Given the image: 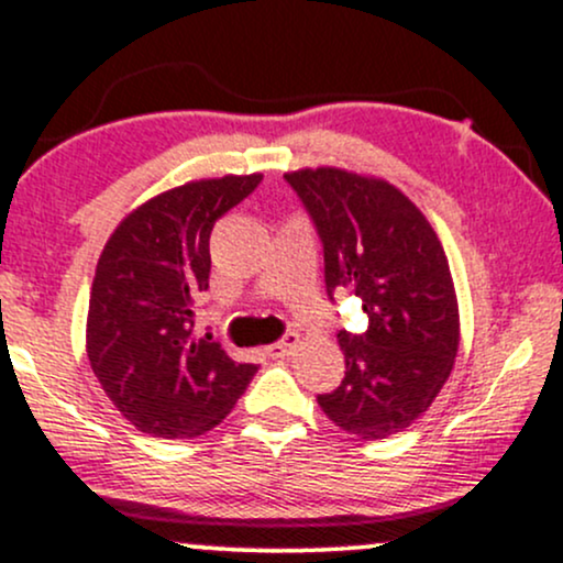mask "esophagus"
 Returning a JSON list of instances; mask_svg holds the SVG:
<instances>
[{
  "label": "esophagus",
  "mask_w": 563,
  "mask_h": 563,
  "mask_svg": "<svg viewBox=\"0 0 563 563\" xmlns=\"http://www.w3.org/2000/svg\"><path fill=\"white\" fill-rule=\"evenodd\" d=\"M296 344H299V333H286V336L280 339V342H275L269 347V355L272 357H286V355H291V350L296 347Z\"/></svg>",
  "instance_id": "esophagus-1"
}]
</instances>
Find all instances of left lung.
<instances>
[{"instance_id": "obj_1", "label": "left lung", "mask_w": 563, "mask_h": 563, "mask_svg": "<svg viewBox=\"0 0 563 563\" xmlns=\"http://www.w3.org/2000/svg\"><path fill=\"white\" fill-rule=\"evenodd\" d=\"M325 256V288H352L366 333L339 331L342 385L318 395L333 424L366 441L417 422L438 398L460 350V305L441 240L390 181L333 168L288 170Z\"/></svg>"}]
</instances>
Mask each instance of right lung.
<instances>
[{
  "label": "right lung",
  "mask_w": 563,
  "mask_h": 563,
  "mask_svg": "<svg viewBox=\"0 0 563 563\" xmlns=\"http://www.w3.org/2000/svg\"><path fill=\"white\" fill-rule=\"evenodd\" d=\"M262 173L197 178L159 191L117 224L90 288L85 350L96 379L135 430L195 438L227 417L256 366L195 333L211 275V230Z\"/></svg>",
  "instance_id": "right-lung-1"
}]
</instances>
